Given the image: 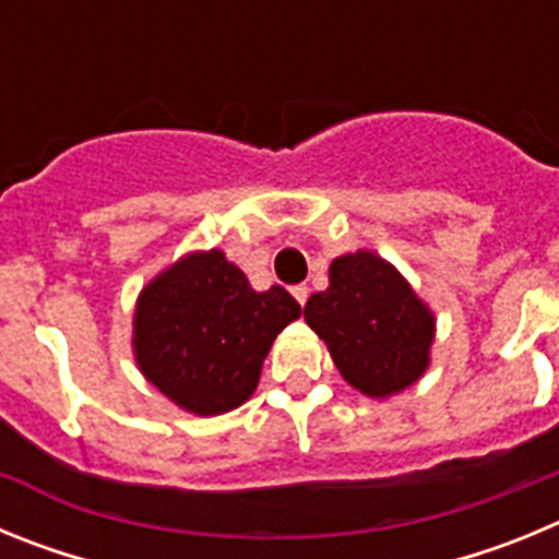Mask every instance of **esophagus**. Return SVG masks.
I'll return each mask as SVG.
<instances>
[{"instance_id":"1","label":"esophagus","mask_w":559,"mask_h":559,"mask_svg":"<svg viewBox=\"0 0 559 559\" xmlns=\"http://www.w3.org/2000/svg\"><path fill=\"white\" fill-rule=\"evenodd\" d=\"M290 294H294L296 302H299V305H302V308H305V302H308L310 288H308V285H294V288H290Z\"/></svg>"}]
</instances>
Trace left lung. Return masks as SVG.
<instances>
[{
    "mask_svg": "<svg viewBox=\"0 0 559 559\" xmlns=\"http://www.w3.org/2000/svg\"><path fill=\"white\" fill-rule=\"evenodd\" d=\"M305 322L328 344L341 378L369 397L403 392L431 360L433 313L372 251L335 257L328 290L310 296Z\"/></svg>",
    "mask_w": 559,
    "mask_h": 559,
    "instance_id": "1",
    "label": "left lung"
}]
</instances>
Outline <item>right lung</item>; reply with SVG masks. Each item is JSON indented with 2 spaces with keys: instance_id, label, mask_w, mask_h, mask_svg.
<instances>
[{
  "instance_id": "right-lung-1",
  "label": "right lung",
  "mask_w": 559,
  "mask_h": 559,
  "mask_svg": "<svg viewBox=\"0 0 559 559\" xmlns=\"http://www.w3.org/2000/svg\"><path fill=\"white\" fill-rule=\"evenodd\" d=\"M299 316L288 290H254L221 249L192 251L136 299V367L176 406L215 417L254 394L271 344Z\"/></svg>"
}]
</instances>
